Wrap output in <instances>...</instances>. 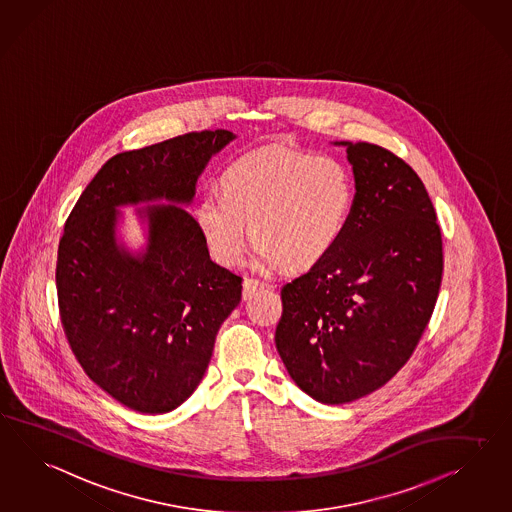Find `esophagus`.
Here are the masks:
<instances>
[{"label":"esophagus","mask_w":512,"mask_h":512,"mask_svg":"<svg viewBox=\"0 0 512 512\" xmlns=\"http://www.w3.org/2000/svg\"><path fill=\"white\" fill-rule=\"evenodd\" d=\"M264 283H261L259 279H251V277H246L244 279V283H242V298L244 300H249L253 294L257 291H263Z\"/></svg>","instance_id":"obj_1"}]
</instances>
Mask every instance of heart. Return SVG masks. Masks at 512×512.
Returning <instances> with one entry per match:
<instances>
[{"mask_svg":"<svg viewBox=\"0 0 512 512\" xmlns=\"http://www.w3.org/2000/svg\"><path fill=\"white\" fill-rule=\"evenodd\" d=\"M221 194L207 190L195 221L218 263L244 259L251 235L263 264L311 268L345 235L354 208V179L333 156L264 147L238 156L221 173Z\"/></svg>","mask_w":512,"mask_h":512,"instance_id":"heart-1","label":"heart"}]
</instances>
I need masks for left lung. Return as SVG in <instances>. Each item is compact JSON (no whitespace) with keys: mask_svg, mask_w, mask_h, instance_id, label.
I'll return each mask as SVG.
<instances>
[{"mask_svg":"<svg viewBox=\"0 0 512 512\" xmlns=\"http://www.w3.org/2000/svg\"><path fill=\"white\" fill-rule=\"evenodd\" d=\"M346 147L356 195L332 253L281 289L276 346L296 386L322 404L373 393L410 360L443 272L442 233L425 184L393 152Z\"/></svg>","mask_w":512,"mask_h":512,"instance_id":"left-lung-1","label":"left lung"}]
</instances>
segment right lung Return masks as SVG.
<instances>
[{"mask_svg": "<svg viewBox=\"0 0 512 512\" xmlns=\"http://www.w3.org/2000/svg\"><path fill=\"white\" fill-rule=\"evenodd\" d=\"M236 136L203 130L121 152L100 167L65 223L57 251L63 330L85 374L141 414H166L203 380L242 277L212 263L194 216L195 184ZM167 202V206H152ZM137 206L148 244L118 240L121 206Z\"/></svg>", "mask_w": 512, "mask_h": 512, "instance_id": "obj_1", "label": "right lung"}]
</instances>
